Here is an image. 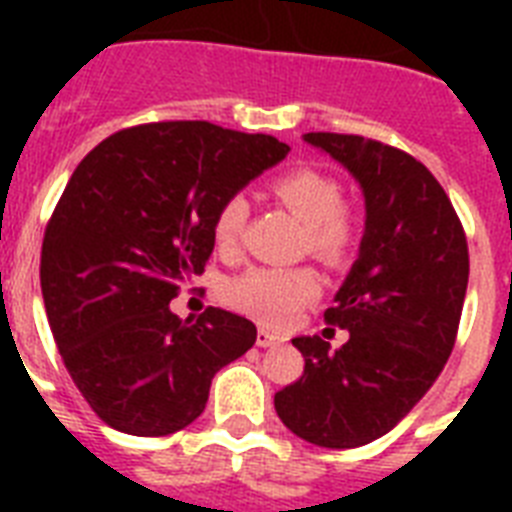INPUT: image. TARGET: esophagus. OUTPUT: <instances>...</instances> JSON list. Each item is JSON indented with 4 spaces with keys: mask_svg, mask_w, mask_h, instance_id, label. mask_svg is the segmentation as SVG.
I'll return each mask as SVG.
<instances>
[{
    "mask_svg": "<svg viewBox=\"0 0 512 512\" xmlns=\"http://www.w3.org/2000/svg\"><path fill=\"white\" fill-rule=\"evenodd\" d=\"M281 342H284V337L281 335H273L271 329H260V332H257V345H260V348H276V345H281Z\"/></svg>",
    "mask_w": 512,
    "mask_h": 512,
    "instance_id": "obj_1",
    "label": "esophagus"
}]
</instances>
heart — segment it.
Here are the masks:
<instances>
[{
  "mask_svg": "<svg viewBox=\"0 0 512 512\" xmlns=\"http://www.w3.org/2000/svg\"><path fill=\"white\" fill-rule=\"evenodd\" d=\"M273 196L305 225L303 247L311 255L340 263L356 244L358 220L342 204V185L327 172L313 167L281 172L271 183ZM249 204L244 196H231L220 204L212 220V236L220 252L239 247L247 225ZM321 292L313 268H252L231 284V303L265 327H287Z\"/></svg>",
  "mask_w": 512,
  "mask_h": 512,
  "instance_id": "b5f03b06",
  "label": "heart"
}]
</instances>
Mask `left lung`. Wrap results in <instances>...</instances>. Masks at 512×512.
Instances as JSON below:
<instances>
[{"instance_id": "left-lung-1", "label": "left lung", "mask_w": 512, "mask_h": 512, "mask_svg": "<svg viewBox=\"0 0 512 512\" xmlns=\"http://www.w3.org/2000/svg\"><path fill=\"white\" fill-rule=\"evenodd\" d=\"M311 146L364 188L361 255L324 321L348 329L337 350L295 337L303 377L273 398L295 436L353 449L393 430L452 356L468 289V239L452 201L422 162L380 140L308 132Z\"/></svg>"}]
</instances>
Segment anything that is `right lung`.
Here are the masks:
<instances>
[{
  "instance_id": "obj_1",
  "label": "right lung",
  "mask_w": 512,
  "mask_h": 512,
  "mask_svg": "<svg viewBox=\"0 0 512 512\" xmlns=\"http://www.w3.org/2000/svg\"><path fill=\"white\" fill-rule=\"evenodd\" d=\"M289 154L273 135L209 122H151L92 148L42 241L44 308L92 412L130 436H170L207 406L209 385L257 340L223 308L180 319L170 303L204 273L225 199Z\"/></svg>"
}]
</instances>
